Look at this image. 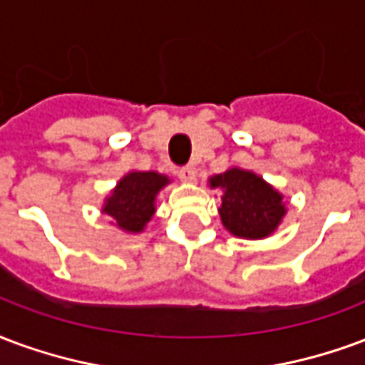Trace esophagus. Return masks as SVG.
<instances>
[{"label":"esophagus","instance_id":"obj_1","mask_svg":"<svg viewBox=\"0 0 365 365\" xmlns=\"http://www.w3.org/2000/svg\"><path fill=\"white\" fill-rule=\"evenodd\" d=\"M179 179L182 182H194L196 180V171H194V167H182L179 171Z\"/></svg>","mask_w":365,"mask_h":365}]
</instances>
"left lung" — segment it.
<instances>
[{
    "label": "left lung",
    "mask_w": 365,
    "mask_h": 365,
    "mask_svg": "<svg viewBox=\"0 0 365 365\" xmlns=\"http://www.w3.org/2000/svg\"><path fill=\"white\" fill-rule=\"evenodd\" d=\"M208 185L222 190L217 212L233 237L251 241L270 237L288 214L284 194L249 169L230 167L210 177Z\"/></svg>",
    "instance_id": "1"
}]
</instances>
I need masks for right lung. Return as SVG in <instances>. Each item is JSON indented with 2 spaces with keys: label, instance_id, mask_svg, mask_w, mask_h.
<instances>
[{
  "label": "right lung",
  "instance_id": "add662e5",
  "mask_svg": "<svg viewBox=\"0 0 365 365\" xmlns=\"http://www.w3.org/2000/svg\"><path fill=\"white\" fill-rule=\"evenodd\" d=\"M171 185L167 175L157 171H128L103 202L101 212L113 220L114 227L138 235L155 214L157 194Z\"/></svg>",
  "mask_w": 365,
  "mask_h": 365
}]
</instances>
